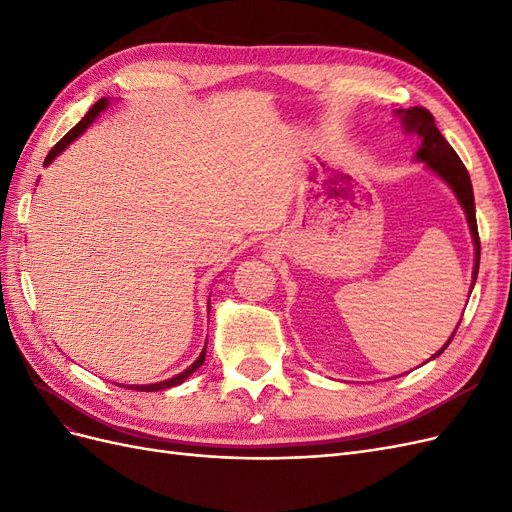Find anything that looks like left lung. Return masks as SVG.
Listing matches in <instances>:
<instances>
[{"label":"left lung","mask_w":512,"mask_h":512,"mask_svg":"<svg viewBox=\"0 0 512 512\" xmlns=\"http://www.w3.org/2000/svg\"><path fill=\"white\" fill-rule=\"evenodd\" d=\"M401 119H404V126L408 132H416L421 136V149H418L416 158L421 162H427V166L451 185L453 192L457 194L459 203L468 215V224L472 230V239L476 245V265H474V282L478 275V262H480V239H478V226H476V209H474V192H472V181L466 166L459 160V156L455 153V149L448 145L446 138L440 134V130L436 128V119L423 106H412L406 108V111H399ZM474 286V284H472ZM459 329V324H457ZM455 329V331H457ZM455 337V333L451 335V339ZM451 339L444 344V348L451 344ZM444 348L440 352H444ZM436 352V356L440 354Z\"/></svg>","instance_id":"1"}]
</instances>
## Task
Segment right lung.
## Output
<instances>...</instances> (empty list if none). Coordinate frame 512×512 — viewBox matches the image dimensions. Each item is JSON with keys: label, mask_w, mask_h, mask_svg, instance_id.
<instances>
[{"label": "right lung", "mask_w": 512, "mask_h": 512, "mask_svg": "<svg viewBox=\"0 0 512 512\" xmlns=\"http://www.w3.org/2000/svg\"><path fill=\"white\" fill-rule=\"evenodd\" d=\"M106 104H108V100L106 98H100L94 106H91L89 108V113L79 121V123H76V126L64 136V138H61V141L49 151V156H46V160H44V164H51L57 156H59V153L61 151H64L72 141H74V138H79L89 126H91V121H94L98 115H100V111H104V108H106ZM205 352L207 350H203V352H200V356H198V359L188 367V369H185V371H181V374L179 376H175V378H170V380H164V382H158V384H143V386H130V389L132 391H162V389H170V386H177V384H181L185 378H190L192 374H194V371L200 367V365H203L205 363Z\"/></svg>", "instance_id": "obj_1"}]
</instances>
